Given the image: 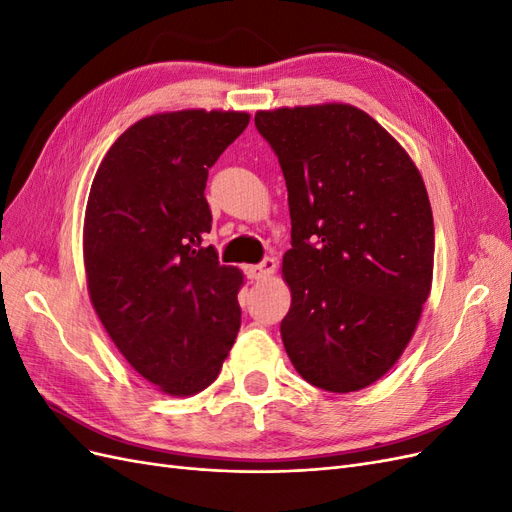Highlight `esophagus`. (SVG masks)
<instances>
[{
  "mask_svg": "<svg viewBox=\"0 0 512 512\" xmlns=\"http://www.w3.org/2000/svg\"><path fill=\"white\" fill-rule=\"evenodd\" d=\"M275 267H277L275 265V258H265V260L260 262V265L245 267V273H247V277H250V280L260 282V280H267V277H271Z\"/></svg>",
  "mask_w": 512,
  "mask_h": 512,
  "instance_id": "obj_1",
  "label": "esophagus"
}]
</instances>
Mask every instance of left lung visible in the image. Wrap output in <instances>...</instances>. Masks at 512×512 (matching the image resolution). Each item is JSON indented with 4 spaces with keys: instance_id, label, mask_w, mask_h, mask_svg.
<instances>
[{
    "instance_id": "left-lung-1",
    "label": "left lung",
    "mask_w": 512,
    "mask_h": 512,
    "mask_svg": "<svg viewBox=\"0 0 512 512\" xmlns=\"http://www.w3.org/2000/svg\"><path fill=\"white\" fill-rule=\"evenodd\" d=\"M254 121L288 188L284 348L309 384L361 391L397 363L429 297L433 215L423 177L352 104L284 106Z\"/></svg>"
}]
</instances>
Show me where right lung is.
<instances>
[{"instance_id": "1", "label": "right lung", "mask_w": 512, "mask_h": 512, "mask_svg": "<svg viewBox=\"0 0 512 512\" xmlns=\"http://www.w3.org/2000/svg\"><path fill=\"white\" fill-rule=\"evenodd\" d=\"M247 123V113L203 108L145 117L106 151L89 190L91 305L126 361L173 397L218 378L241 327L243 273L205 245V188Z\"/></svg>"}]
</instances>
